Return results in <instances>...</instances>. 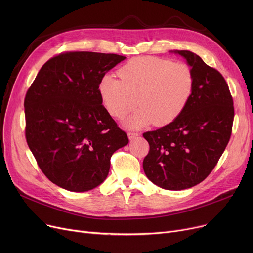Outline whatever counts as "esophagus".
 Here are the masks:
<instances>
[{
  "instance_id": "obj_1",
  "label": "esophagus",
  "mask_w": 253,
  "mask_h": 253,
  "mask_svg": "<svg viewBox=\"0 0 253 253\" xmlns=\"http://www.w3.org/2000/svg\"><path fill=\"white\" fill-rule=\"evenodd\" d=\"M127 135H128L129 139L132 140V139H134L135 137H137L139 135V133H137V132H128Z\"/></svg>"
}]
</instances>
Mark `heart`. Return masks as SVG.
<instances>
[{"label":"heart","mask_w":253,"mask_h":253,"mask_svg":"<svg viewBox=\"0 0 253 253\" xmlns=\"http://www.w3.org/2000/svg\"><path fill=\"white\" fill-rule=\"evenodd\" d=\"M114 75H104L98 86L102 103L109 114L123 119L138 104L129 118V128L155 123L164 126L184 111L193 95L195 78L187 63L155 56L130 59Z\"/></svg>","instance_id":"heart-1"}]
</instances>
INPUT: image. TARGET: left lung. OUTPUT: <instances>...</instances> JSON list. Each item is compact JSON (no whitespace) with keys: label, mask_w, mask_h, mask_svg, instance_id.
Here are the masks:
<instances>
[{"label":"left lung","mask_w":253,"mask_h":253,"mask_svg":"<svg viewBox=\"0 0 253 253\" xmlns=\"http://www.w3.org/2000/svg\"><path fill=\"white\" fill-rule=\"evenodd\" d=\"M174 53L187 59L195 86L184 111L168 125L144 132L150 144L142 167L158 187L179 191L203 181L229 143L234 102L222 75L188 50Z\"/></svg>","instance_id":"left-lung-1"}]
</instances>
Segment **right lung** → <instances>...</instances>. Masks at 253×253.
Masks as SVG:
<instances>
[{"label":"right lung","mask_w":253,"mask_h":253,"mask_svg":"<svg viewBox=\"0 0 253 253\" xmlns=\"http://www.w3.org/2000/svg\"><path fill=\"white\" fill-rule=\"evenodd\" d=\"M126 57L72 51L50 58L24 98L25 138L46 177L71 192L96 188L129 142L102 105L101 78Z\"/></svg>","instance_id":"1"}]
</instances>
